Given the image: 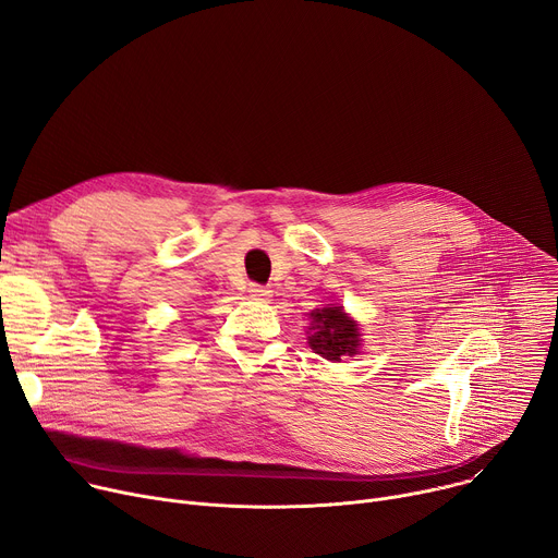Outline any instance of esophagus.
Masks as SVG:
<instances>
[{
  "mask_svg": "<svg viewBox=\"0 0 558 558\" xmlns=\"http://www.w3.org/2000/svg\"><path fill=\"white\" fill-rule=\"evenodd\" d=\"M248 293H251V299H255V301H267L269 299V289L267 287H263V284H248Z\"/></svg>",
  "mask_w": 558,
  "mask_h": 558,
  "instance_id": "1",
  "label": "esophagus"
}]
</instances>
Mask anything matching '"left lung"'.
<instances>
[{"label": "left lung", "instance_id": "1", "mask_svg": "<svg viewBox=\"0 0 558 558\" xmlns=\"http://www.w3.org/2000/svg\"><path fill=\"white\" fill-rule=\"evenodd\" d=\"M310 345L316 354L327 361H341L343 356L356 354L359 329L341 307H323L312 312Z\"/></svg>", "mask_w": 558, "mask_h": 558}]
</instances>
